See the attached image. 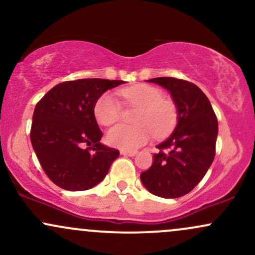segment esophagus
<instances>
[{"label": "esophagus", "instance_id": "esophagus-1", "mask_svg": "<svg viewBox=\"0 0 255 255\" xmlns=\"http://www.w3.org/2000/svg\"><path fill=\"white\" fill-rule=\"evenodd\" d=\"M120 153L122 154V156H128V157H134L136 154V151H126V150H121L120 151Z\"/></svg>", "mask_w": 255, "mask_h": 255}]
</instances>
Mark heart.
Returning <instances> with one entry per match:
<instances>
[{
    "label": "heart",
    "instance_id": "heart-1",
    "mask_svg": "<svg viewBox=\"0 0 255 255\" xmlns=\"http://www.w3.org/2000/svg\"><path fill=\"white\" fill-rule=\"evenodd\" d=\"M126 104L139 107L135 126L119 125L108 131L107 141L111 146L133 151L147 142L152 133L163 136L176 124V108L172 102L163 98L162 91L146 84H137L119 91ZM96 120L103 126H111L121 118V105L115 96L104 93L95 104Z\"/></svg>",
    "mask_w": 255,
    "mask_h": 255
}]
</instances>
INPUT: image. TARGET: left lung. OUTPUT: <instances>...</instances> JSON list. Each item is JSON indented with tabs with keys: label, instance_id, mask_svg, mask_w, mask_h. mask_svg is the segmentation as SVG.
<instances>
[{
	"label": "left lung",
	"instance_id": "8db88e82",
	"mask_svg": "<svg viewBox=\"0 0 255 255\" xmlns=\"http://www.w3.org/2000/svg\"><path fill=\"white\" fill-rule=\"evenodd\" d=\"M170 92L177 109V125L153 154L140 178L152 194L165 199L187 194L203 180L216 154L218 122L209 98L197 85L176 78L147 80Z\"/></svg>",
	"mask_w": 255,
	"mask_h": 255
}]
</instances>
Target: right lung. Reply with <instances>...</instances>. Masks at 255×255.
<instances>
[{"mask_svg":"<svg viewBox=\"0 0 255 255\" xmlns=\"http://www.w3.org/2000/svg\"><path fill=\"white\" fill-rule=\"evenodd\" d=\"M122 80L79 79L56 85L38 102L31 142L44 172L66 191H86L104 180L120 152L101 144L95 104ZM89 145L85 148L84 145Z\"/></svg>","mask_w":255,"mask_h":255,"instance_id":"1","label":"right lung"}]
</instances>
